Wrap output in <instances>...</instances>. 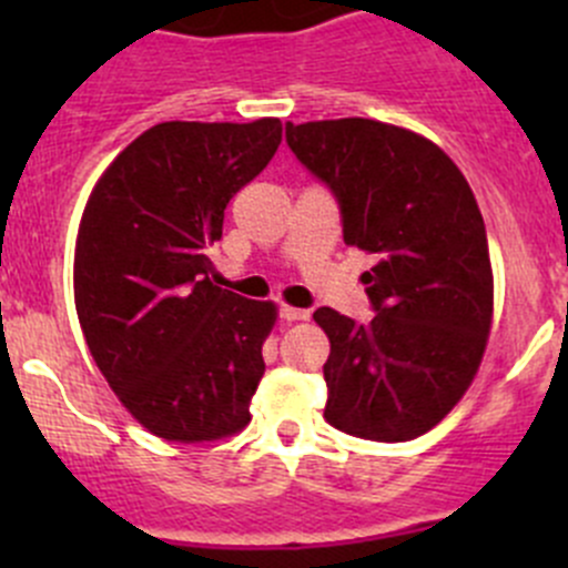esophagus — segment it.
I'll return each instance as SVG.
<instances>
[{"label":"esophagus","mask_w":568,"mask_h":568,"mask_svg":"<svg viewBox=\"0 0 568 568\" xmlns=\"http://www.w3.org/2000/svg\"><path fill=\"white\" fill-rule=\"evenodd\" d=\"M280 318H283V321H307V318H311V311L283 305V307H280Z\"/></svg>","instance_id":"34e87169"}]
</instances>
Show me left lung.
<instances>
[{
    "label": "left lung",
    "instance_id": "1",
    "mask_svg": "<svg viewBox=\"0 0 568 568\" xmlns=\"http://www.w3.org/2000/svg\"><path fill=\"white\" fill-rule=\"evenodd\" d=\"M285 140L341 203L343 242L376 255L368 324L313 313L329 337L326 423L376 443L420 437L459 404L489 341L495 277L473 189L443 148L393 123H285Z\"/></svg>",
    "mask_w": 568,
    "mask_h": 568
}]
</instances>
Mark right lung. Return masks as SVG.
Segmentation results:
<instances>
[{
	"label": "right lung",
	"instance_id": "add662e5",
	"mask_svg": "<svg viewBox=\"0 0 568 568\" xmlns=\"http://www.w3.org/2000/svg\"><path fill=\"white\" fill-rule=\"evenodd\" d=\"M280 140L277 118L151 125L84 205L73 252L84 341L131 417L170 443H214L250 423L277 305L220 288L205 250Z\"/></svg>",
	"mask_w": 568,
	"mask_h": 568
}]
</instances>
